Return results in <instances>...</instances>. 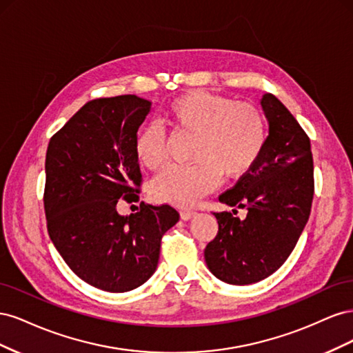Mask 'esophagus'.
<instances>
[{
	"instance_id": "obj_1",
	"label": "esophagus",
	"mask_w": 353,
	"mask_h": 353,
	"mask_svg": "<svg viewBox=\"0 0 353 353\" xmlns=\"http://www.w3.org/2000/svg\"><path fill=\"white\" fill-rule=\"evenodd\" d=\"M194 215H196L194 210H181V219H184V221L191 219Z\"/></svg>"
}]
</instances>
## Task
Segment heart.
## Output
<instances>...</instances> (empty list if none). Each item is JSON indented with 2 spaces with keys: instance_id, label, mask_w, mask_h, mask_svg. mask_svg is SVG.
<instances>
[{
  "instance_id": "b5f03b06",
  "label": "heart",
  "mask_w": 353,
  "mask_h": 353,
  "mask_svg": "<svg viewBox=\"0 0 353 353\" xmlns=\"http://www.w3.org/2000/svg\"><path fill=\"white\" fill-rule=\"evenodd\" d=\"M165 121L175 137H193L188 166H172L152 184L156 201L187 208L223 179L248 175L263 152L266 123L252 103L234 101L208 91H190L168 104ZM138 162L150 170L168 160L166 137L160 128L144 126L134 138Z\"/></svg>"
}]
</instances>
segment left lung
Segmentation results:
<instances>
[{
  "label": "left lung",
  "mask_w": 353,
  "mask_h": 353,
  "mask_svg": "<svg viewBox=\"0 0 353 353\" xmlns=\"http://www.w3.org/2000/svg\"><path fill=\"white\" fill-rule=\"evenodd\" d=\"M270 135L258 163L219 196L248 209L244 219L213 212L218 234L205 249L216 279L234 285L258 283L287 261L309 219L314 199V159L309 137L272 94L262 97Z\"/></svg>",
  "instance_id": "obj_1"
}]
</instances>
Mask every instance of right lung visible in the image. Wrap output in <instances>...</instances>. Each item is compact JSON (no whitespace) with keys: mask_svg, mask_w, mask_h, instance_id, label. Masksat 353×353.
<instances>
[{"mask_svg":"<svg viewBox=\"0 0 353 353\" xmlns=\"http://www.w3.org/2000/svg\"><path fill=\"white\" fill-rule=\"evenodd\" d=\"M150 105L137 95L91 100L47 148L48 236L69 268L104 292H130L150 279L163 234L179 219L172 206L144 201L130 216L117 213L121 200H140L134 138Z\"/></svg>","mask_w":353,"mask_h":353,"instance_id":"add662e5","label":"right lung"}]
</instances>
